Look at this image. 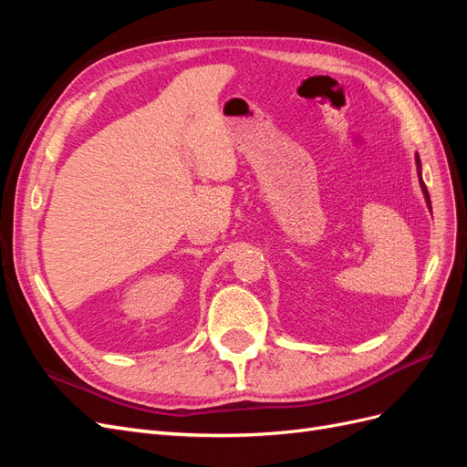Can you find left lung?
<instances>
[{
  "instance_id": "obj_1",
  "label": "left lung",
  "mask_w": 467,
  "mask_h": 467,
  "mask_svg": "<svg viewBox=\"0 0 467 467\" xmlns=\"http://www.w3.org/2000/svg\"><path fill=\"white\" fill-rule=\"evenodd\" d=\"M417 173H419V181H420V189H422V192H425V199H427V204H429V208H431V196H429L427 185H425V182H422V177H420V160H419V155H417ZM431 210H432V208H431Z\"/></svg>"
}]
</instances>
